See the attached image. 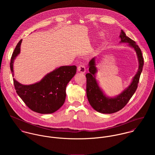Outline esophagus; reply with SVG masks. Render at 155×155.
Listing matches in <instances>:
<instances>
[{
	"instance_id": "esophagus-1",
	"label": "esophagus",
	"mask_w": 155,
	"mask_h": 155,
	"mask_svg": "<svg viewBox=\"0 0 155 155\" xmlns=\"http://www.w3.org/2000/svg\"><path fill=\"white\" fill-rule=\"evenodd\" d=\"M78 71L80 72L81 73H85L86 72V68L83 65H80L78 67Z\"/></svg>"
}]
</instances>
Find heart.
I'll list each match as a JSON object with an SVG mask.
<instances>
[{
    "label": "heart",
    "instance_id": "1",
    "mask_svg": "<svg viewBox=\"0 0 155 155\" xmlns=\"http://www.w3.org/2000/svg\"><path fill=\"white\" fill-rule=\"evenodd\" d=\"M99 35H100V36H103V33H100Z\"/></svg>",
    "mask_w": 155,
    "mask_h": 155
}]
</instances>
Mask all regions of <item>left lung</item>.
<instances>
[{"label": "left lung", "mask_w": 155, "mask_h": 155, "mask_svg": "<svg viewBox=\"0 0 155 155\" xmlns=\"http://www.w3.org/2000/svg\"><path fill=\"white\" fill-rule=\"evenodd\" d=\"M119 38L120 39V44L126 43L135 51L138 61V68L129 86L124 89L119 95L111 97L105 94L96 79V74L98 72L96 57L91 59L88 64L89 73L86 74L87 95L91 107L95 110L101 113H113L121 110L125 106L137 88L143 70L144 60L140 48L134 41L126 36L125 33L122 30H121Z\"/></svg>", "instance_id": "obj_1"}]
</instances>
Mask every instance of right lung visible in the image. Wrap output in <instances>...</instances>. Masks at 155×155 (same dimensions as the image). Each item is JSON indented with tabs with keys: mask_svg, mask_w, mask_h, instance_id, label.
Segmentation results:
<instances>
[{
	"mask_svg": "<svg viewBox=\"0 0 155 155\" xmlns=\"http://www.w3.org/2000/svg\"><path fill=\"white\" fill-rule=\"evenodd\" d=\"M22 39L17 45L12 54L10 68L14 76V63L20 54ZM77 71L76 66L58 67L47 73L39 82L23 85L13 79L17 94L31 110L41 114H51L58 110L64 103L68 83Z\"/></svg>",
	"mask_w": 155,
	"mask_h": 155,
	"instance_id": "1",
	"label": "right lung"
}]
</instances>
